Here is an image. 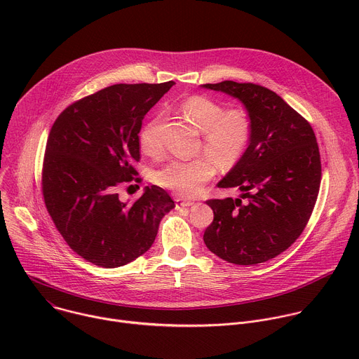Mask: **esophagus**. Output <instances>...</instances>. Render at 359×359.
I'll use <instances>...</instances> for the list:
<instances>
[{"instance_id":"obj_1","label":"esophagus","mask_w":359,"mask_h":359,"mask_svg":"<svg viewBox=\"0 0 359 359\" xmlns=\"http://www.w3.org/2000/svg\"><path fill=\"white\" fill-rule=\"evenodd\" d=\"M175 203H176V209H184V208H190L193 206V201L190 200H184V198H180V197H176L175 198Z\"/></svg>"}]
</instances>
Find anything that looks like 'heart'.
I'll return each instance as SVG.
<instances>
[{"label":"heart","instance_id":"b5f03b06","mask_svg":"<svg viewBox=\"0 0 359 359\" xmlns=\"http://www.w3.org/2000/svg\"><path fill=\"white\" fill-rule=\"evenodd\" d=\"M189 121L203 133V147L209 156L193 161H169L153 173V180L180 196H193L216 175V165L222 169L233 168L244 155L250 142L251 125L243 109H229L206 96H191L182 105ZM156 123L147 122L139 133L143 150L158 147Z\"/></svg>","mask_w":359,"mask_h":359}]
</instances>
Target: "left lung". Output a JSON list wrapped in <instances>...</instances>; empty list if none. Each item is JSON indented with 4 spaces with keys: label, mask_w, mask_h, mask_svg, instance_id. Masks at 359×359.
Listing matches in <instances>:
<instances>
[{
    "label": "left lung",
    "mask_w": 359,
    "mask_h": 359,
    "mask_svg": "<svg viewBox=\"0 0 359 359\" xmlns=\"http://www.w3.org/2000/svg\"><path fill=\"white\" fill-rule=\"evenodd\" d=\"M201 88L238 99L251 125L244 155L217 183L241 194L208 200L215 219L204 244L233 264L269 262L299 237L317 201L321 161L314 130L264 86L224 81Z\"/></svg>",
    "instance_id": "8db88e82"
}]
</instances>
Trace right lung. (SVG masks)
I'll use <instances>...</instances> for the list:
<instances>
[{
	"label": "right lung",
	"instance_id": "obj_1",
	"mask_svg": "<svg viewBox=\"0 0 359 359\" xmlns=\"http://www.w3.org/2000/svg\"><path fill=\"white\" fill-rule=\"evenodd\" d=\"M175 85L118 83L68 107L49 132L42 168V194L55 227L89 263L122 267L146 252L175 201L159 186L144 187L135 201L118 189L139 182L144 115Z\"/></svg>",
	"mask_w": 359,
	"mask_h": 359
}]
</instances>
